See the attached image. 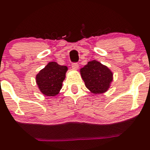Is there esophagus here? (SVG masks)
Listing matches in <instances>:
<instances>
[{"label": "esophagus", "mask_w": 150, "mask_h": 150, "mask_svg": "<svg viewBox=\"0 0 150 150\" xmlns=\"http://www.w3.org/2000/svg\"><path fill=\"white\" fill-rule=\"evenodd\" d=\"M71 67H72V69H78L79 64H78V63H76V62L72 63Z\"/></svg>", "instance_id": "esophagus-1"}]
</instances>
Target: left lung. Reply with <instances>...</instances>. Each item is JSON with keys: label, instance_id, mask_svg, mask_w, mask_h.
I'll return each instance as SVG.
<instances>
[{"label": "left lung", "instance_id": "obj_1", "mask_svg": "<svg viewBox=\"0 0 150 150\" xmlns=\"http://www.w3.org/2000/svg\"><path fill=\"white\" fill-rule=\"evenodd\" d=\"M80 72L86 88L93 94L106 92L113 80L112 71L97 60L88 62Z\"/></svg>", "mask_w": 150, "mask_h": 150}]
</instances>
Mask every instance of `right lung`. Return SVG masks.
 <instances>
[{"label": "right lung", "mask_w": 150, "mask_h": 150, "mask_svg": "<svg viewBox=\"0 0 150 150\" xmlns=\"http://www.w3.org/2000/svg\"><path fill=\"white\" fill-rule=\"evenodd\" d=\"M68 68L55 62H49L36 75V80L40 91L46 96H55L59 93Z\"/></svg>", "instance_id": "add662e5"}]
</instances>
